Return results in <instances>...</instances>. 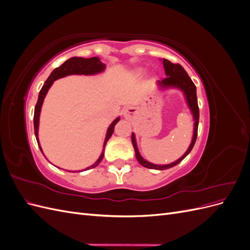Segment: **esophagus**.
<instances>
[{
    "instance_id": "esophagus-1",
    "label": "esophagus",
    "mask_w": 250,
    "mask_h": 250,
    "mask_svg": "<svg viewBox=\"0 0 250 250\" xmlns=\"http://www.w3.org/2000/svg\"><path fill=\"white\" fill-rule=\"evenodd\" d=\"M135 115V109L133 107H127L123 110V117L126 120H130Z\"/></svg>"
}]
</instances>
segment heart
<instances>
[{
	"label": "heart",
	"instance_id": "heart-1",
	"mask_svg": "<svg viewBox=\"0 0 250 250\" xmlns=\"http://www.w3.org/2000/svg\"><path fill=\"white\" fill-rule=\"evenodd\" d=\"M144 72H145V70H144L143 67H139V69L135 70V74L137 75H142Z\"/></svg>",
	"mask_w": 250,
	"mask_h": 250
}]
</instances>
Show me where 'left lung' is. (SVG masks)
Masks as SVG:
<instances>
[{
  "mask_svg": "<svg viewBox=\"0 0 250 250\" xmlns=\"http://www.w3.org/2000/svg\"><path fill=\"white\" fill-rule=\"evenodd\" d=\"M162 62L164 64V69H165V73L167 78L163 79L162 81L158 80L156 82V84L158 88L161 89L177 88L184 93L187 105L188 106V109L191 110V113L193 116L194 130H193V138H192L191 144L190 146H188V150L185 152V154L180 158H178L177 161L168 165H155L146 161L140 153L137 140H135V134L132 132L131 141L135 151V157H137L138 162L143 166V167L148 168V169H154V170H166V169L172 168L174 166L179 164L188 153L191 152V150L195 145L196 139H197V131H198V124H199V108H198V102H197V95H196V86L193 83L192 79L188 77V75L180 64H174L171 62H169L168 59H163Z\"/></svg>",
  "mask_w": 250,
  "mask_h": 250,
  "instance_id": "obj_1",
  "label": "left lung"
}]
</instances>
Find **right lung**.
<instances>
[{"mask_svg": "<svg viewBox=\"0 0 250 250\" xmlns=\"http://www.w3.org/2000/svg\"><path fill=\"white\" fill-rule=\"evenodd\" d=\"M105 63H103L99 57H92V58H82V57H72L70 59H67L66 62H64L59 67H56L55 70H53V72L50 74L49 78L46 80V82L43 83V85L41 89L40 95H39V100H37V103L35 105V109H34V133H35V138L37 141V144H39V147L41 151L42 152V149L41 147L40 140H39V126H40V116H41V111H42V106L44 98H46V95L48 93V90L52 86L53 83H54L55 80L59 78H63L65 76H70V75H85V76H90V75H96V74H100L104 72ZM120 121V117H118L116 120H113V122L109 125L108 129L106 131V137H105L104 143H103V149L102 152L99 156V158L94 163L92 166H89L86 169L81 170L82 171H86L89 169H93L97 167L102 161V158L104 156V149L105 146H106V143L109 140V138L112 135L113 130H115V126L116 124ZM43 154V153H42ZM71 172V171H69Z\"/></svg>", "mask_w": 250, "mask_h": 250, "instance_id": "add662e5", "label": "right lung"}]
</instances>
